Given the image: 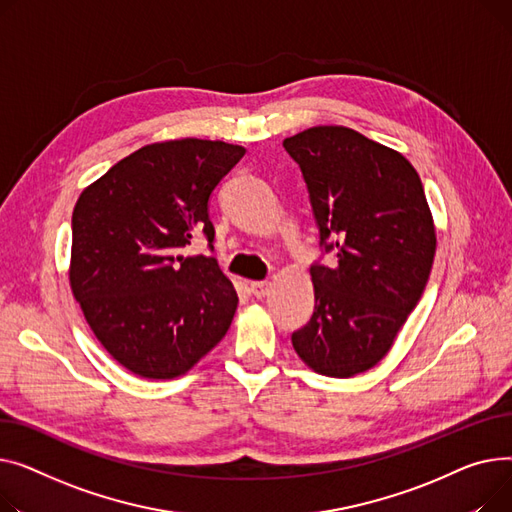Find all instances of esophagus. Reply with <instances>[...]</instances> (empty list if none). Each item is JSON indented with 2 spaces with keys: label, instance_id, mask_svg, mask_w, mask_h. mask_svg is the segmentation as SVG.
I'll use <instances>...</instances> for the list:
<instances>
[{
  "label": "esophagus",
  "instance_id": "obj_1",
  "mask_svg": "<svg viewBox=\"0 0 512 512\" xmlns=\"http://www.w3.org/2000/svg\"><path fill=\"white\" fill-rule=\"evenodd\" d=\"M250 287H252V293H254V297L262 299V297H266V295L270 293V287H273V285H270L268 281H254Z\"/></svg>",
  "mask_w": 512,
  "mask_h": 512
}]
</instances>
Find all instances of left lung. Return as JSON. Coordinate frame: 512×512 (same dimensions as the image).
I'll return each instance as SVG.
<instances>
[{
  "label": "left lung",
  "instance_id": "obj_1",
  "mask_svg": "<svg viewBox=\"0 0 512 512\" xmlns=\"http://www.w3.org/2000/svg\"><path fill=\"white\" fill-rule=\"evenodd\" d=\"M310 192L320 246L337 262L310 268L314 314L291 335L322 376L374 368L417 306L436 254L422 179L397 150L345 126L283 140Z\"/></svg>",
  "mask_w": 512,
  "mask_h": 512
}]
</instances>
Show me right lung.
Instances as JSON below:
<instances>
[{
    "label": "right lung",
    "instance_id": "right-lung-1",
    "mask_svg": "<svg viewBox=\"0 0 512 512\" xmlns=\"http://www.w3.org/2000/svg\"><path fill=\"white\" fill-rule=\"evenodd\" d=\"M244 146L182 138L138 148L78 198L70 287L117 364L169 380L229 330L237 293L213 256H184L196 233L213 250L208 200Z\"/></svg>",
    "mask_w": 512,
    "mask_h": 512
}]
</instances>
